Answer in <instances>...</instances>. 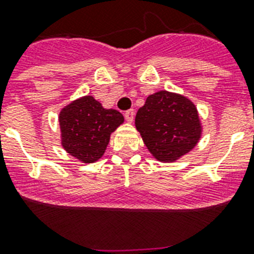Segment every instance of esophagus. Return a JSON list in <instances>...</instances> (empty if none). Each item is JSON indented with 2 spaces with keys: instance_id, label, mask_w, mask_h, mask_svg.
I'll list each match as a JSON object with an SVG mask.
<instances>
[{
  "instance_id": "esophagus-1",
  "label": "esophagus",
  "mask_w": 254,
  "mask_h": 254,
  "mask_svg": "<svg viewBox=\"0 0 254 254\" xmlns=\"http://www.w3.org/2000/svg\"><path fill=\"white\" fill-rule=\"evenodd\" d=\"M125 118H126V121H127V122H129V123L133 122V120H134V111H133V109H129V111L126 112Z\"/></svg>"
}]
</instances>
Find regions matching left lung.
<instances>
[{
	"instance_id": "1",
	"label": "left lung",
	"mask_w": 254,
	"mask_h": 254,
	"mask_svg": "<svg viewBox=\"0 0 254 254\" xmlns=\"http://www.w3.org/2000/svg\"><path fill=\"white\" fill-rule=\"evenodd\" d=\"M134 125L152 156L163 163H173L190 152L202 134L196 105L167 90L147 96Z\"/></svg>"
}]
</instances>
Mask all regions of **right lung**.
I'll return each mask as SVG.
<instances>
[{"label":"right lung","instance_id":"add662e5","mask_svg":"<svg viewBox=\"0 0 254 254\" xmlns=\"http://www.w3.org/2000/svg\"><path fill=\"white\" fill-rule=\"evenodd\" d=\"M61 145L71 156L85 164L104 155L111 134L123 122L116 109H105L94 96L73 100L60 112Z\"/></svg>","mask_w":254,"mask_h":254}]
</instances>
